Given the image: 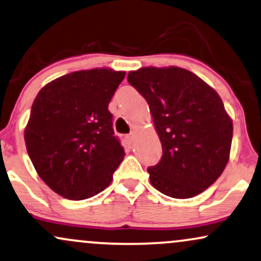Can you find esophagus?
<instances>
[{
	"mask_svg": "<svg viewBox=\"0 0 261 261\" xmlns=\"http://www.w3.org/2000/svg\"><path fill=\"white\" fill-rule=\"evenodd\" d=\"M133 138H134V133H129V134H127V136H125V140H128V142L132 143V142H133Z\"/></svg>",
	"mask_w": 261,
	"mask_h": 261,
	"instance_id": "1",
	"label": "esophagus"
}]
</instances>
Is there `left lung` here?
<instances>
[{
	"instance_id": "obj_1",
	"label": "left lung",
	"mask_w": 261,
	"mask_h": 261,
	"mask_svg": "<svg viewBox=\"0 0 261 261\" xmlns=\"http://www.w3.org/2000/svg\"><path fill=\"white\" fill-rule=\"evenodd\" d=\"M128 83L148 102L162 145L150 183L162 194L188 199L221 176L229 159L233 125L219 94L179 67H144Z\"/></svg>"
}]
</instances>
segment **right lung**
Listing matches in <instances>:
<instances>
[{
  "label": "right lung",
  "mask_w": 261,
  "mask_h": 261,
  "mask_svg": "<svg viewBox=\"0 0 261 261\" xmlns=\"http://www.w3.org/2000/svg\"><path fill=\"white\" fill-rule=\"evenodd\" d=\"M125 72L78 70L55 79L36 95L24 130L36 172L70 200L99 194L124 158L109 111Z\"/></svg>",
  "instance_id": "add662e5"
}]
</instances>
